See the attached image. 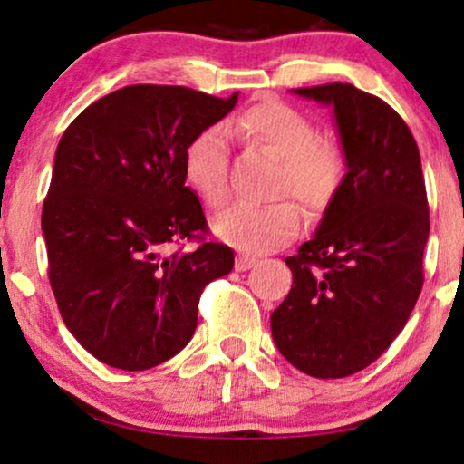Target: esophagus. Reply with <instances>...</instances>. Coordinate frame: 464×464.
I'll list each match as a JSON object with an SVG mask.
<instances>
[{"instance_id": "1", "label": "esophagus", "mask_w": 464, "mask_h": 464, "mask_svg": "<svg viewBox=\"0 0 464 464\" xmlns=\"http://www.w3.org/2000/svg\"><path fill=\"white\" fill-rule=\"evenodd\" d=\"M253 266H256V259L246 257V256H238L237 257V266H234V268H237L238 272H245V270L253 268Z\"/></svg>"}]
</instances>
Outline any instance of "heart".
<instances>
[{"mask_svg":"<svg viewBox=\"0 0 464 464\" xmlns=\"http://www.w3.org/2000/svg\"><path fill=\"white\" fill-rule=\"evenodd\" d=\"M278 158L275 196H294L310 215L319 218L334 205L346 179V154L338 141L319 137L306 113L283 101H262L227 120L224 130L207 126L183 150L188 181L208 207L219 208L230 196L227 137ZM215 234L245 253H270L287 245L302 227L295 202L237 205L215 219Z\"/></svg>","mask_w":464,"mask_h":464,"instance_id":"1","label":"heart"}]
</instances>
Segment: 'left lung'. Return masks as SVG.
I'll return each instance as SVG.
<instances>
[{
	"label": "left lung",
	"mask_w": 464,
	"mask_h": 464,
	"mask_svg": "<svg viewBox=\"0 0 464 464\" xmlns=\"http://www.w3.org/2000/svg\"><path fill=\"white\" fill-rule=\"evenodd\" d=\"M334 107L346 154L342 192L316 234L285 259L294 285L270 314L275 344L313 378H346L401 334L420 295L429 202L403 118L353 84L294 88Z\"/></svg>",
	"instance_id": "left-lung-1"
}]
</instances>
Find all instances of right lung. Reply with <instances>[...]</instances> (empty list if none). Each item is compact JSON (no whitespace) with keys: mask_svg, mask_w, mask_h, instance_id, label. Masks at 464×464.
I'll return each mask as SVG.
<instances>
[{"mask_svg":"<svg viewBox=\"0 0 464 464\" xmlns=\"http://www.w3.org/2000/svg\"><path fill=\"white\" fill-rule=\"evenodd\" d=\"M186 86H124L63 132L42 208L48 278L61 316L92 357L141 372L192 340L198 302L230 275L234 251L208 243L183 150L234 110ZM198 239L194 252L173 250Z\"/></svg>","mask_w":464,"mask_h":464,"instance_id":"add662e5","label":"right lung"}]
</instances>
